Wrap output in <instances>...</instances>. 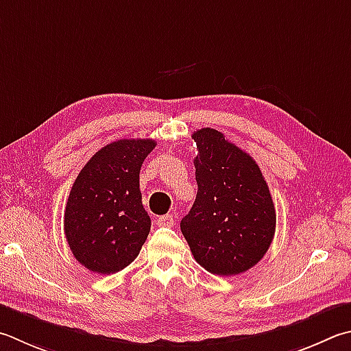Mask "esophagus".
<instances>
[{
	"label": "esophagus",
	"instance_id": "34e87169",
	"mask_svg": "<svg viewBox=\"0 0 351 351\" xmlns=\"http://www.w3.org/2000/svg\"><path fill=\"white\" fill-rule=\"evenodd\" d=\"M158 224L159 226H164V227H173V224H175L173 215H164V216H161V218L158 219Z\"/></svg>",
	"mask_w": 351,
	"mask_h": 351
}]
</instances>
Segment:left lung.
<instances>
[{"mask_svg":"<svg viewBox=\"0 0 351 351\" xmlns=\"http://www.w3.org/2000/svg\"><path fill=\"white\" fill-rule=\"evenodd\" d=\"M192 138L197 193L181 221L196 263L219 276L256 265L275 237L276 210L254 159L224 133L201 129Z\"/></svg>","mask_w":351,"mask_h":351,"instance_id":"8db88e82","label":"left lung"}]
</instances>
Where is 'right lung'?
Here are the masks:
<instances>
[{"mask_svg": "<svg viewBox=\"0 0 351 351\" xmlns=\"http://www.w3.org/2000/svg\"><path fill=\"white\" fill-rule=\"evenodd\" d=\"M156 143L118 139L82 167L64 210V233L73 256L99 275L135 261L150 232L139 190V170Z\"/></svg>", "mask_w": 351, "mask_h": 351, "instance_id": "right-lung-1", "label": "right lung"}]
</instances>
